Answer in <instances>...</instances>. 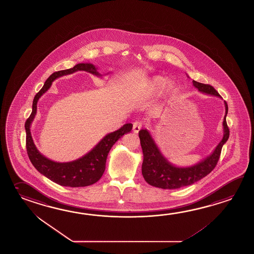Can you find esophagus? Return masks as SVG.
Instances as JSON below:
<instances>
[{
  "label": "esophagus",
  "mask_w": 254,
  "mask_h": 254,
  "mask_svg": "<svg viewBox=\"0 0 254 254\" xmlns=\"http://www.w3.org/2000/svg\"><path fill=\"white\" fill-rule=\"evenodd\" d=\"M141 128H142V123L139 122V121L135 122L134 124H133V131H134L135 133H138Z\"/></svg>",
  "instance_id": "obj_1"
}]
</instances>
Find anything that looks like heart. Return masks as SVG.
Masks as SVG:
<instances>
[{"mask_svg": "<svg viewBox=\"0 0 254 254\" xmlns=\"http://www.w3.org/2000/svg\"><path fill=\"white\" fill-rule=\"evenodd\" d=\"M136 90L145 95H158L163 91L167 98H171L177 94L178 86L172 81L168 82V78L165 76L154 75L151 76L144 85H137Z\"/></svg>", "mask_w": 254, "mask_h": 254, "instance_id": "heart-1", "label": "heart"}]
</instances>
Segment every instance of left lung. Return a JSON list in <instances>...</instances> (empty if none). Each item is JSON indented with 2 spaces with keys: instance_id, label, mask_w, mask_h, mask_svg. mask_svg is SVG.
<instances>
[{
  "instance_id": "left-lung-1",
  "label": "left lung",
  "mask_w": 254,
  "mask_h": 254,
  "mask_svg": "<svg viewBox=\"0 0 254 254\" xmlns=\"http://www.w3.org/2000/svg\"><path fill=\"white\" fill-rule=\"evenodd\" d=\"M193 85L200 93L214 95L221 98L218 92L212 85H204L193 80ZM225 115L223 122L224 136L214 151L205 159L190 167H177L170 163L159 150L158 145L148 129H140L139 137L143 152V162L141 172L145 181L156 188L163 189H177L194 184L203 179L215 168L218 162L221 150L229 138L228 126L226 124V115L228 105L224 101Z\"/></svg>"
}]
</instances>
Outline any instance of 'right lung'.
<instances>
[{"label":"right lung","mask_w":254,"mask_h":254,"mask_svg":"<svg viewBox=\"0 0 254 254\" xmlns=\"http://www.w3.org/2000/svg\"><path fill=\"white\" fill-rule=\"evenodd\" d=\"M76 71H86L96 76H102L97 67L90 63H79L69 69L60 70L53 73L46 80L43 87L35 95L32 104V112L25 123L26 149L32 165L40 174L57 184L70 188L86 187L96 183L104 174L106 159L110 149L118 139L129 132L132 129L131 124H126L121 129L105 135L88 153L70 162H56L46 158L37 149L30 133V125L37 114V104L41 97L50 89L54 80L63 75L73 74Z\"/></svg>","instance_id":"add662e5"}]
</instances>
